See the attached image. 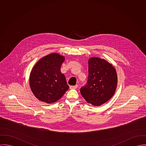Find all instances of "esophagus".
Instances as JSON below:
<instances>
[{
  "instance_id": "esophagus-1",
  "label": "esophagus",
  "mask_w": 146,
  "mask_h": 146,
  "mask_svg": "<svg viewBox=\"0 0 146 146\" xmlns=\"http://www.w3.org/2000/svg\"><path fill=\"white\" fill-rule=\"evenodd\" d=\"M77 87H78V85L76 84L75 86H70L69 87H70V89H76L77 88Z\"/></svg>"
}]
</instances>
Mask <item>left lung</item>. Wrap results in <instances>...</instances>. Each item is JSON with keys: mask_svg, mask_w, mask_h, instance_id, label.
<instances>
[{"mask_svg": "<svg viewBox=\"0 0 146 146\" xmlns=\"http://www.w3.org/2000/svg\"><path fill=\"white\" fill-rule=\"evenodd\" d=\"M88 63V82L81 88V95L88 103L99 106L115 94L117 83L116 69L107 60L98 57L90 58Z\"/></svg>", "mask_w": 146, "mask_h": 146, "instance_id": "8db88e82", "label": "left lung"}]
</instances>
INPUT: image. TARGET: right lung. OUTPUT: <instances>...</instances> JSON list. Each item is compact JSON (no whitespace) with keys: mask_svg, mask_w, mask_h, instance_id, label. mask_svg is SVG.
Returning <instances> with one entry per match:
<instances>
[{"mask_svg":"<svg viewBox=\"0 0 146 146\" xmlns=\"http://www.w3.org/2000/svg\"><path fill=\"white\" fill-rule=\"evenodd\" d=\"M65 57L54 52L41 58L33 66L30 74L31 91L40 101L47 104L55 102L69 89L60 68Z\"/></svg>","mask_w":146,"mask_h":146,"instance_id":"1","label":"right lung"}]
</instances>
